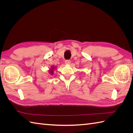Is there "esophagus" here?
Returning a JSON list of instances; mask_svg holds the SVG:
<instances>
[{
  "instance_id": "esophagus-1",
  "label": "esophagus",
  "mask_w": 133,
  "mask_h": 133,
  "mask_svg": "<svg viewBox=\"0 0 133 133\" xmlns=\"http://www.w3.org/2000/svg\"><path fill=\"white\" fill-rule=\"evenodd\" d=\"M70 63H71V61L70 60H66L65 61V64H67V65H68V64H70Z\"/></svg>"
}]
</instances>
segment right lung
Instances as JSON below:
<instances>
[{"mask_svg": "<svg viewBox=\"0 0 133 133\" xmlns=\"http://www.w3.org/2000/svg\"><path fill=\"white\" fill-rule=\"evenodd\" d=\"M54 67H52L51 68V69H50V73H51V74H53V70H54Z\"/></svg>", "mask_w": 133, "mask_h": 133, "instance_id": "right-lung-1", "label": "right lung"}]
</instances>
